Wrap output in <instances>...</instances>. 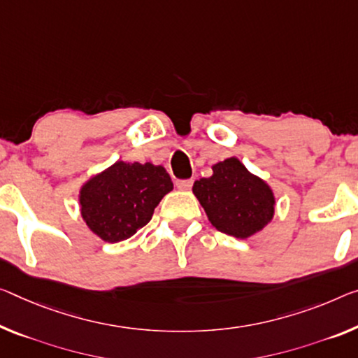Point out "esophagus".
<instances>
[{"label": "esophagus", "instance_id": "esophagus-1", "mask_svg": "<svg viewBox=\"0 0 358 358\" xmlns=\"http://www.w3.org/2000/svg\"><path fill=\"white\" fill-rule=\"evenodd\" d=\"M192 185H194V180L192 179H184V180H178V182H176V187H178L179 190H190Z\"/></svg>", "mask_w": 358, "mask_h": 358}]
</instances>
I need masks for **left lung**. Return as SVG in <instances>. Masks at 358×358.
<instances>
[{
    "label": "left lung",
    "mask_w": 358,
    "mask_h": 358,
    "mask_svg": "<svg viewBox=\"0 0 358 358\" xmlns=\"http://www.w3.org/2000/svg\"><path fill=\"white\" fill-rule=\"evenodd\" d=\"M192 192L214 227L240 240L271 224L277 205L272 187L236 157L214 164L211 178L195 180Z\"/></svg>",
    "instance_id": "8db88e82"
}]
</instances>
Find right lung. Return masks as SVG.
I'll list each match as a JSON object with an SVG mask.
<instances>
[{
  "label": "right lung",
  "instance_id": "right-lung-1",
  "mask_svg": "<svg viewBox=\"0 0 358 358\" xmlns=\"http://www.w3.org/2000/svg\"><path fill=\"white\" fill-rule=\"evenodd\" d=\"M171 190V178L160 164L118 160L81 185L80 213L92 234L118 243L150 222L158 203Z\"/></svg>",
  "mask_w": 358,
  "mask_h": 358
}]
</instances>
